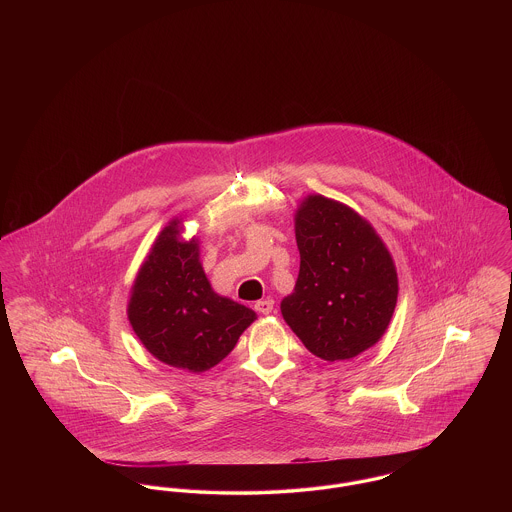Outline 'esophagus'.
I'll return each mask as SVG.
<instances>
[{
    "instance_id": "1",
    "label": "esophagus",
    "mask_w": 512,
    "mask_h": 512,
    "mask_svg": "<svg viewBox=\"0 0 512 512\" xmlns=\"http://www.w3.org/2000/svg\"><path fill=\"white\" fill-rule=\"evenodd\" d=\"M272 307H274L272 299H261V301L255 303V311L261 313V315H268L272 311Z\"/></svg>"
}]
</instances>
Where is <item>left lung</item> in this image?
Returning <instances> with one entry per match:
<instances>
[{
  "label": "left lung",
  "instance_id": "left-lung-1",
  "mask_svg": "<svg viewBox=\"0 0 512 512\" xmlns=\"http://www.w3.org/2000/svg\"><path fill=\"white\" fill-rule=\"evenodd\" d=\"M299 274L280 311L320 359L361 355L384 336L397 303V270L372 224L351 207L307 195L295 213Z\"/></svg>",
  "mask_w": 512,
  "mask_h": 512
}]
</instances>
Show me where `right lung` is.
<instances>
[{
    "label": "right lung",
    "mask_w": 512,
    "mask_h": 512,
    "mask_svg": "<svg viewBox=\"0 0 512 512\" xmlns=\"http://www.w3.org/2000/svg\"><path fill=\"white\" fill-rule=\"evenodd\" d=\"M174 219L151 245L134 280L128 320L165 365L205 372L234 349L255 311L215 292L199 263V244L182 240Z\"/></svg>",
    "instance_id": "obj_1"
}]
</instances>
